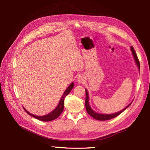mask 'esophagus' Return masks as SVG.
Returning a JSON list of instances; mask_svg holds the SVG:
<instances>
[{
    "instance_id": "esophagus-1",
    "label": "esophagus",
    "mask_w": 150,
    "mask_h": 150,
    "mask_svg": "<svg viewBox=\"0 0 150 150\" xmlns=\"http://www.w3.org/2000/svg\"><path fill=\"white\" fill-rule=\"evenodd\" d=\"M78 81L79 83H83L84 81V78H83V76H80L78 78Z\"/></svg>"
}]
</instances>
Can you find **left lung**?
I'll return each mask as SVG.
<instances>
[{"instance_id": "left-lung-1", "label": "left lung", "mask_w": 150, "mask_h": 150, "mask_svg": "<svg viewBox=\"0 0 150 150\" xmlns=\"http://www.w3.org/2000/svg\"><path fill=\"white\" fill-rule=\"evenodd\" d=\"M131 52H132L133 55L134 56V60L136 63H137V64L139 68V69H140V64H139V59L138 58V56L137 55V53H136L135 51L134 50V48L133 46H131ZM86 91V101H85V106H86V111H87V112L88 114L91 116H92L93 118L96 119L97 120H99V121H105V120H110L113 118V117H115L116 116H117L118 115H120L121 112H123L126 109L129 107L131 104L132 103H131V104H129L128 106H126L125 109H123L122 111H120V112H117L116 113H114V114H111V115H104V114H99V113H97L95 112L94 111H93L91 108L89 104V96H88V91L87 89H85Z\"/></svg>"}]
</instances>
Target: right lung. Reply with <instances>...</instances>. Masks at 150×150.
Returning a JSON list of instances; mask_svg holds the SVG:
<instances>
[{"instance_id": "right-lung-1", "label": "right lung", "mask_w": 150, "mask_h": 150, "mask_svg": "<svg viewBox=\"0 0 150 150\" xmlns=\"http://www.w3.org/2000/svg\"><path fill=\"white\" fill-rule=\"evenodd\" d=\"M74 87V83H72L69 86V87L67 88V89L65 91V92L64 93V94L62 95V98L60 99V101L59 103L58 106H57V108L54 110V111H52V112H51L48 115H44V116H35L33 114H30L29 113L28 111H26L25 109L24 110L26 111V112L28 113V115L33 116L35 118L38 119L40 121H52L56 119L57 117H58L59 116H60V115L62 112L63 110H64V99L66 98V96L67 95L70 93L71 91L72 90V89Z\"/></svg>"}]
</instances>
